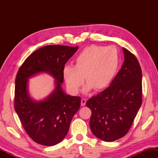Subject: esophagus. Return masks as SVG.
<instances>
[{"instance_id": "esophagus-1", "label": "esophagus", "mask_w": 158, "mask_h": 158, "mask_svg": "<svg viewBox=\"0 0 158 158\" xmlns=\"http://www.w3.org/2000/svg\"><path fill=\"white\" fill-rule=\"evenodd\" d=\"M85 102H86V100L84 98L81 99V105L82 106H85Z\"/></svg>"}]
</instances>
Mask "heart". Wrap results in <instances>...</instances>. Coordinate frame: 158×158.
Masks as SVG:
<instances>
[{
	"label": "heart",
	"instance_id": "b5f03b06",
	"mask_svg": "<svg viewBox=\"0 0 158 158\" xmlns=\"http://www.w3.org/2000/svg\"><path fill=\"white\" fill-rule=\"evenodd\" d=\"M119 64L117 50L113 47L98 45L85 47L74 60V66H65L63 77L69 91L77 94L84 83V93L106 89L113 80Z\"/></svg>",
	"mask_w": 158,
	"mask_h": 158
}]
</instances>
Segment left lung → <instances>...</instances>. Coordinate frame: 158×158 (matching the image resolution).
Here are the masks:
<instances>
[{"label":"left lung","instance_id":"1","mask_svg":"<svg viewBox=\"0 0 158 158\" xmlns=\"http://www.w3.org/2000/svg\"><path fill=\"white\" fill-rule=\"evenodd\" d=\"M124 62L107 89L90 98V127L96 137L113 141L126 135L142 102V73L137 58L123 48Z\"/></svg>","mask_w":158,"mask_h":158}]
</instances>
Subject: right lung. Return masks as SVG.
<instances>
[{
  "label": "right lung",
  "instance_id": "1",
  "mask_svg": "<svg viewBox=\"0 0 158 158\" xmlns=\"http://www.w3.org/2000/svg\"><path fill=\"white\" fill-rule=\"evenodd\" d=\"M77 49V46L62 45L40 48L26 58L16 77L15 109L26 133L41 145L60 143L80 107V97L66 94L62 89L63 69ZM42 73L54 77L55 89L43 100H33L29 93L28 79Z\"/></svg>",
  "mask_w": 158,
  "mask_h": 158
}]
</instances>
